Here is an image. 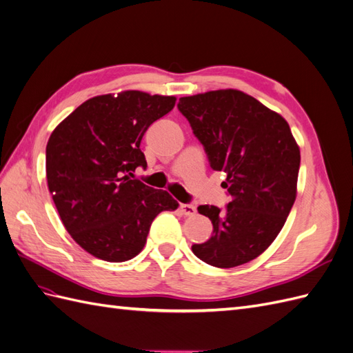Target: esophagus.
<instances>
[{"instance_id":"obj_1","label":"esophagus","mask_w":353,"mask_h":353,"mask_svg":"<svg viewBox=\"0 0 353 353\" xmlns=\"http://www.w3.org/2000/svg\"><path fill=\"white\" fill-rule=\"evenodd\" d=\"M179 209H181V212H183L184 215H187V216H193L194 213H196V206L188 205V203H181Z\"/></svg>"}]
</instances>
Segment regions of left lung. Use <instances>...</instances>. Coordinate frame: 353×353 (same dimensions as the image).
I'll return each mask as SVG.
<instances>
[{
    "instance_id": "left-lung-1",
    "label": "left lung",
    "mask_w": 353,
    "mask_h": 353,
    "mask_svg": "<svg viewBox=\"0 0 353 353\" xmlns=\"http://www.w3.org/2000/svg\"><path fill=\"white\" fill-rule=\"evenodd\" d=\"M178 110L205 147L210 168L223 170L231 201L201 205L212 237L193 244L199 259L234 268L258 258L279 236L296 200L301 150L283 116L237 90L181 97Z\"/></svg>"
}]
</instances>
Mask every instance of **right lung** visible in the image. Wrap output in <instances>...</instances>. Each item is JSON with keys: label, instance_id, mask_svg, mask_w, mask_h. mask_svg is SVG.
I'll use <instances>...</instances> for the list:
<instances>
[{"label": "right lung", "instance_id": "1", "mask_svg": "<svg viewBox=\"0 0 353 353\" xmlns=\"http://www.w3.org/2000/svg\"><path fill=\"white\" fill-rule=\"evenodd\" d=\"M176 99L143 91L97 95L82 103L47 143L48 190L63 225L83 250L108 262L140 253L153 219L175 210L168 191L134 176L147 168L140 144Z\"/></svg>", "mask_w": 353, "mask_h": 353}]
</instances>
